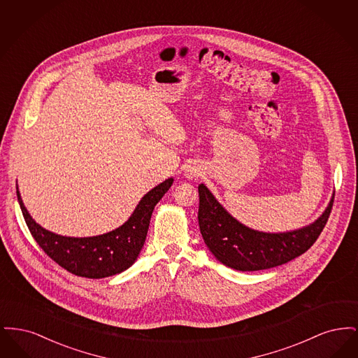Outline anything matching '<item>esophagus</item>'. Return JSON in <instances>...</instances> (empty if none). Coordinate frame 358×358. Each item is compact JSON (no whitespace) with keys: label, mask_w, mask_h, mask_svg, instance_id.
Instances as JSON below:
<instances>
[{"label":"esophagus","mask_w":358,"mask_h":358,"mask_svg":"<svg viewBox=\"0 0 358 358\" xmlns=\"http://www.w3.org/2000/svg\"><path fill=\"white\" fill-rule=\"evenodd\" d=\"M200 173H201V169H200V166L196 165V164H190V165H187V168L184 169V176H185L187 178H189V180H192V178L200 176Z\"/></svg>","instance_id":"esophagus-1"}]
</instances>
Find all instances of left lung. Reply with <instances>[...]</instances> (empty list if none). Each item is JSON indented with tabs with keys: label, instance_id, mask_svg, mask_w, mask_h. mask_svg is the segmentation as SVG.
<instances>
[{
	"label": "left lung",
	"instance_id": "left-lung-1",
	"mask_svg": "<svg viewBox=\"0 0 358 358\" xmlns=\"http://www.w3.org/2000/svg\"><path fill=\"white\" fill-rule=\"evenodd\" d=\"M199 225L205 244L224 266L238 271H259L282 266L305 254L321 235L334 196L324 213L303 228L287 232H262L236 220L204 184L199 185Z\"/></svg>",
	"mask_w": 358,
	"mask_h": 358
}]
</instances>
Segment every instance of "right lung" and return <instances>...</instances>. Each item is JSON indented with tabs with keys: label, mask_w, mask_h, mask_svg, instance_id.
Instances as JSON below:
<instances>
[{
	"label": "right lung",
	"mask_w": 358,
	"mask_h": 358,
	"mask_svg": "<svg viewBox=\"0 0 358 358\" xmlns=\"http://www.w3.org/2000/svg\"><path fill=\"white\" fill-rule=\"evenodd\" d=\"M171 184L173 178H168L148 192L129 220L117 229L90 238L62 236L43 228L27 210L18 187L17 199L32 236L53 262L73 275L101 279L123 273L134 264L145 244L154 206Z\"/></svg>",
	"instance_id": "right-lung-1"
}]
</instances>
